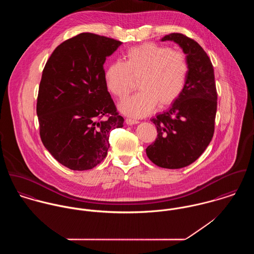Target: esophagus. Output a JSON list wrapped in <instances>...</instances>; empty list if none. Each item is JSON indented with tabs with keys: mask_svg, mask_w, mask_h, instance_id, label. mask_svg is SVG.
I'll list each match as a JSON object with an SVG mask.
<instances>
[{
	"mask_svg": "<svg viewBox=\"0 0 254 254\" xmlns=\"http://www.w3.org/2000/svg\"><path fill=\"white\" fill-rule=\"evenodd\" d=\"M125 122H126L127 125H134V124H138L139 123L138 120H134V119H130V118H127L125 120Z\"/></svg>",
	"mask_w": 254,
	"mask_h": 254,
	"instance_id": "esophagus-1",
	"label": "esophagus"
}]
</instances>
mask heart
I'll return each instance as SVG.
<instances>
[{
  "label": "heart",
  "mask_w": 254,
  "mask_h": 254,
  "mask_svg": "<svg viewBox=\"0 0 254 254\" xmlns=\"http://www.w3.org/2000/svg\"><path fill=\"white\" fill-rule=\"evenodd\" d=\"M189 75L187 56L179 50L156 43L130 48L124 63L115 61L107 66L104 79L109 92L125 99L133 89V79H139L140 92L119 105L131 117H144L157 106L165 108L181 96Z\"/></svg>",
  "instance_id": "1"
}]
</instances>
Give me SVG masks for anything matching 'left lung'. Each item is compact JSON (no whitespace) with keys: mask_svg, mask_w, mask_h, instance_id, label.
<instances>
[{"mask_svg":"<svg viewBox=\"0 0 254 254\" xmlns=\"http://www.w3.org/2000/svg\"><path fill=\"white\" fill-rule=\"evenodd\" d=\"M161 41H173L181 47L188 59L189 75L177 101L150 119L156 126L157 138L145 151L155 165L179 169L195 161L212 140L217 110L214 69L194 40L171 33Z\"/></svg>","mask_w":254,"mask_h":254,"instance_id":"left-lung-1","label":"left lung"}]
</instances>
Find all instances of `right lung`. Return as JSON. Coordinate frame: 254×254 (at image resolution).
<instances>
[{"label": "right lung", "instance_id": "obj_1", "mask_svg": "<svg viewBox=\"0 0 254 254\" xmlns=\"http://www.w3.org/2000/svg\"><path fill=\"white\" fill-rule=\"evenodd\" d=\"M120 41L81 33L60 46L48 60L39 86L40 137L64 166L89 170L107 156L109 133L123 127L104 79V64Z\"/></svg>", "mask_w": 254, "mask_h": 254}]
</instances>
